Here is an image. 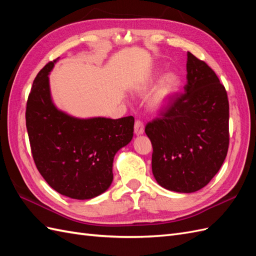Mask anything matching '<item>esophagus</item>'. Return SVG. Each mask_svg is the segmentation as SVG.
<instances>
[{"label": "esophagus", "instance_id": "1", "mask_svg": "<svg viewBox=\"0 0 256 256\" xmlns=\"http://www.w3.org/2000/svg\"><path fill=\"white\" fill-rule=\"evenodd\" d=\"M134 132L137 136L140 135H142L144 132H145V128H144V124L142 121L137 120L135 121V124H134Z\"/></svg>", "mask_w": 256, "mask_h": 256}]
</instances>
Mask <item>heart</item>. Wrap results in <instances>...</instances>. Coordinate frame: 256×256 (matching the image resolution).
<instances>
[{
	"mask_svg": "<svg viewBox=\"0 0 256 256\" xmlns=\"http://www.w3.org/2000/svg\"><path fill=\"white\" fill-rule=\"evenodd\" d=\"M162 74V70L156 69L145 76V78L135 88V93L138 95H146L154 86ZM160 82L150 93L147 100V107L152 112H161L166 109L178 94L182 85V80L176 72H168L163 74Z\"/></svg>",
	"mask_w": 256,
	"mask_h": 256,
	"instance_id": "1",
	"label": "heart"
}]
</instances>
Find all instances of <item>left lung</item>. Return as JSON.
Returning <instances> with one entry per match:
<instances>
[{"label": "left lung", "instance_id": "obj_1", "mask_svg": "<svg viewBox=\"0 0 256 256\" xmlns=\"http://www.w3.org/2000/svg\"><path fill=\"white\" fill-rule=\"evenodd\" d=\"M185 94L176 96L145 132L152 140V174L168 190L190 194L206 186L224 162L229 104L208 66L187 52Z\"/></svg>", "mask_w": 256, "mask_h": 256}]
</instances>
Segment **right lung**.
Instances as JSON below:
<instances>
[{
	"mask_svg": "<svg viewBox=\"0 0 256 256\" xmlns=\"http://www.w3.org/2000/svg\"><path fill=\"white\" fill-rule=\"evenodd\" d=\"M48 62L34 78L26 110V126L36 166L48 184L62 196L88 200L104 194L114 180L116 154L132 140L134 118H76L53 102Z\"/></svg>",
	"mask_w": 256,
	"mask_h": 256,
	"instance_id": "add662e5",
	"label": "right lung"
}]
</instances>
